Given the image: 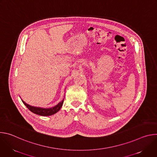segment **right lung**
<instances>
[{"mask_svg":"<svg viewBox=\"0 0 157 157\" xmlns=\"http://www.w3.org/2000/svg\"><path fill=\"white\" fill-rule=\"evenodd\" d=\"M63 101L64 99L62 100V101L59 102L57 105L53 107L50 108H43V107H35L30 105L26 102H25L23 100L21 99V101L23 102V103L25 105V106L31 111L33 113L36 114L37 115L42 116H49L55 114L57 112H58L61 107H62V105L63 104Z\"/></svg>","mask_w":157,"mask_h":157,"instance_id":"1","label":"right lung"}]
</instances>
